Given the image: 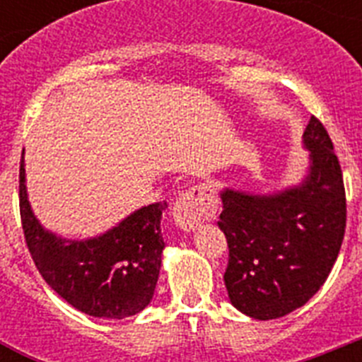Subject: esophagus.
<instances>
[{"mask_svg": "<svg viewBox=\"0 0 362 362\" xmlns=\"http://www.w3.org/2000/svg\"><path fill=\"white\" fill-rule=\"evenodd\" d=\"M217 212V197L214 187L201 183L192 187L174 204V219L185 232H194L203 221H209Z\"/></svg>", "mask_w": 362, "mask_h": 362, "instance_id": "obj_1", "label": "esophagus"}]
</instances>
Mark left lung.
<instances>
[{"mask_svg":"<svg viewBox=\"0 0 362 362\" xmlns=\"http://www.w3.org/2000/svg\"><path fill=\"white\" fill-rule=\"evenodd\" d=\"M310 172L274 196L225 190L217 225L228 243L225 284L232 305L259 321L300 308L330 274L346 228L343 170L325 124L305 130Z\"/></svg>","mask_w":362,"mask_h":362,"instance_id":"1","label":"left lung"}]
</instances>
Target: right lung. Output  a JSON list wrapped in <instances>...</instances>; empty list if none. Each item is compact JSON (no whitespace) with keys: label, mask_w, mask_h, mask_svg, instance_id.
Here are the masks:
<instances>
[{"label":"right lung","mask_w":362,"mask_h":362,"mask_svg":"<svg viewBox=\"0 0 362 362\" xmlns=\"http://www.w3.org/2000/svg\"><path fill=\"white\" fill-rule=\"evenodd\" d=\"M166 203L143 206L116 228L86 241H66L43 230L25 190L19 163V214L34 264L50 288L92 317L124 319L148 306L158 284L161 216Z\"/></svg>","instance_id":"obj_1"}]
</instances>
